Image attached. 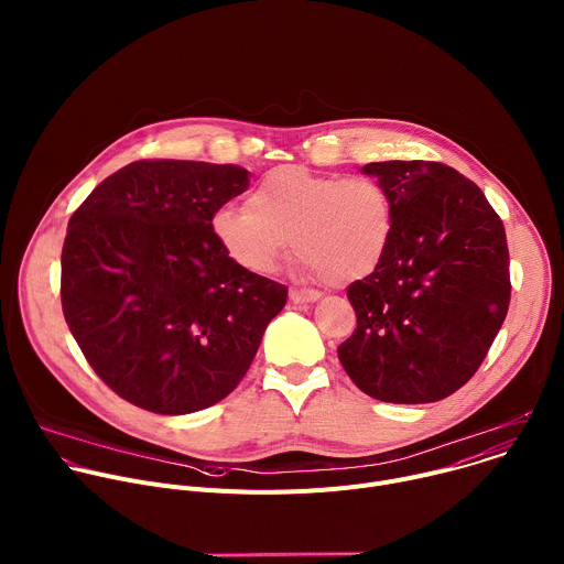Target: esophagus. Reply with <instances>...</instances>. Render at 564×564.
<instances>
[{"instance_id": "esophagus-1", "label": "esophagus", "mask_w": 564, "mask_h": 564, "mask_svg": "<svg viewBox=\"0 0 564 564\" xmlns=\"http://www.w3.org/2000/svg\"><path fill=\"white\" fill-rule=\"evenodd\" d=\"M318 296H321V292H316V290H301V288L290 290V301L292 303H312Z\"/></svg>"}]
</instances>
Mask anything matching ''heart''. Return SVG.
Instances as JSON below:
<instances>
[{"label": "heart", "mask_w": 564, "mask_h": 564, "mask_svg": "<svg viewBox=\"0 0 564 564\" xmlns=\"http://www.w3.org/2000/svg\"><path fill=\"white\" fill-rule=\"evenodd\" d=\"M212 229L225 254L248 272L272 274L294 243L305 274L352 281L370 274L388 248L392 198L370 176L283 165L259 181L248 207L223 205Z\"/></svg>", "instance_id": "heart-1"}]
</instances>
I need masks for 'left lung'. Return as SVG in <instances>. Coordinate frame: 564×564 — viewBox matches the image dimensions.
<instances>
[{"mask_svg":"<svg viewBox=\"0 0 564 564\" xmlns=\"http://www.w3.org/2000/svg\"><path fill=\"white\" fill-rule=\"evenodd\" d=\"M392 198L379 265L348 285L355 333L337 348L348 377L390 404H431L485 361L511 301L502 218L481 189L433 160L370 163Z\"/></svg>","mask_w":564,"mask_h":564,"instance_id":"8db88e82","label":"left lung"}]
</instances>
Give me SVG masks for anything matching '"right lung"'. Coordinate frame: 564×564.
Wrapping results in <instances>:
<instances>
[{
  "label": "right lung",
  "instance_id": "obj_1",
  "mask_svg": "<svg viewBox=\"0 0 564 564\" xmlns=\"http://www.w3.org/2000/svg\"><path fill=\"white\" fill-rule=\"evenodd\" d=\"M250 174L135 160L79 205L62 248V312L96 375L129 404L196 413L250 370L288 288L234 263L214 214Z\"/></svg>",
  "mask_w": 564,
  "mask_h": 564
}]
</instances>
